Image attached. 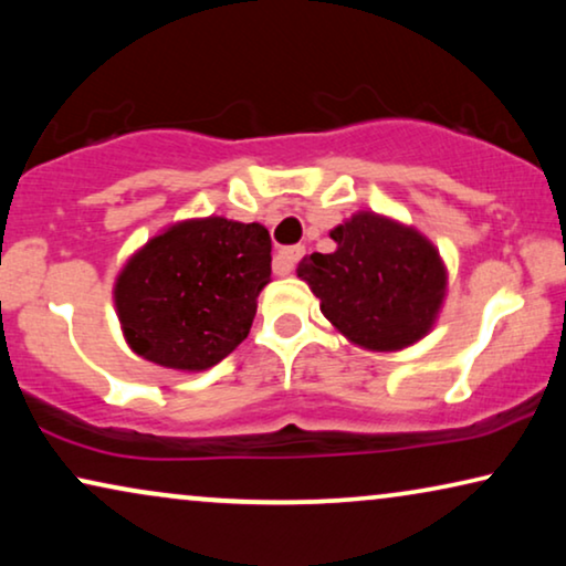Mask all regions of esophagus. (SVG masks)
Here are the masks:
<instances>
[{"label":"esophagus","instance_id":"1","mask_svg":"<svg viewBox=\"0 0 566 566\" xmlns=\"http://www.w3.org/2000/svg\"><path fill=\"white\" fill-rule=\"evenodd\" d=\"M301 254H304V247H301V244L283 247V250L277 252V258H275V270H277V273L289 275L291 270H293V265H296V262L301 260Z\"/></svg>","mask_w":566,"mask_h":566}]
</instances>
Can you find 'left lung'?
I'll list each match as a JSON object with an SVG mask.
<instances>
[{
    "instance_id": "left-lung-1",
    "label": "left lung",
    "mask_w": 566,
    "mask_h": 566,
    "mask_svg": "<svg viewBox=\"0 0 566 566\" xmlns=\"http://www.w3.org/2000/svg\"><path fill=\"white\" fill-rule=\"evenodd\" d=\"M337 250L301 260L298 277L322 301V314L366 350L415 345L436 324L446 296V265L420 231L360 211L329 231Z\"/></svg>"
}]
</instances>
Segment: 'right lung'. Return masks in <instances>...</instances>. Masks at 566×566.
I'll list each match as a JSON object with an SVG mask.
<instances>
[{
  "mask_svg": "<svg viewBox=\"0 0 566 566\" xmlns=\"http://www.w3.org/2000/svg\"><path fill=\"white\" fill-rule=\"evenodd\" d=\"M270 247L265 227L221 216L180 221L149 239L115 281L130 350L175 370L227 358L250 335L270 283Z\"/></svg>",
  "mask_w": 566,
  "mask_h": 566,
  "instance_id": "obj_1",
  "label": "right lung"
}]
</instances>
